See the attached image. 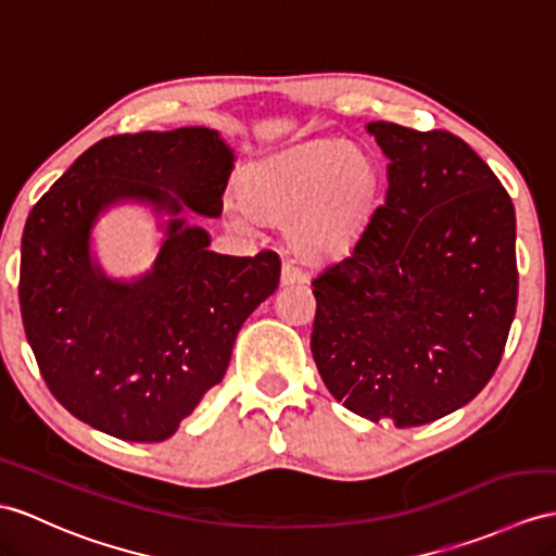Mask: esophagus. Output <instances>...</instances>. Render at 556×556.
Here are the masks:
<instances>
[{
    "mask_svg": "<svg viewBox=\"0 0 556 556\" xmlns=\"http://www.w3.org/2000/svg\"><path fill=\"white\" fill-rule=\"evenodd\" d=\"M280 282H282V286H300V282H306V274L302 268H296L294 264L282 262Z\"/></svg>",
    "mask_w": 556,
    "mask_h": 556,
    "instance_id": "34e87169",
    "label": "esophagus"
}]
</instances>
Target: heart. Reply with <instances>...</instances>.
<instances>
[{
  "label": "heart",
  "instance_id": "1",
  "mask_svg": "<svg viewBox=\"0 0 556 556\" xmlns=\"http://www.w3.org/2000/svg\"><path fill=\"white\" fill-rule=\"evenodd\" d=\"M380 195V169L363 148L316 139L254 162L240 176L228 219L286 224L290 250L304 262H334L358 245Z\"/></svg>",
  "mask_w": 556,
  "mask_h": 556
}]
</instances>
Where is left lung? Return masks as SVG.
I'll use <instances>...</instances> for the list:
<instances>
[{
    "label": "left lung",
    "instance_id": "left-lung-1",
    "mask_svg": "<svg viewBox=\"0 0 556 556\" xmlns=\"http://www.w3.org/2000/svg\"><path fill=\"white\" fill-rule=\"evenodd\" d=\"M368 129L387 198L346 260L314 278L311 351L370 422L419 427L489 384L517 311V219L491 167L451 131Z\"/></svg>",
    "mask_w": 556,
    "mask_h": 556
}]
</instances>
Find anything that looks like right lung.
<instances>
[{"instance_id":"1","label":"right lung","mask_w":556,"mask_h":556,"mask_svg":"<svg viewBox=\"0 0 556 556\" xmlns=\"http://www.w3.org/2000/svg\"><path fill=\"white\" fill-rule=\"evenodd\" d=\"M233 160L207 127L101 139L25 222V337L53 399L103 434L169 439L224 380L242 323L278 288L276 252L216 254L205 228L176 216H219ZM125 199L173 216L154 268L137 281L108 279L88 248L98 214Z\"/></svg>"}]
</instances>
